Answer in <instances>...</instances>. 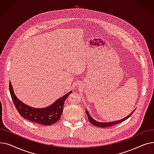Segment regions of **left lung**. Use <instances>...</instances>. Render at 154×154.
I'll return each mask as SVG.
<instances>
[{
	"label": "left lung",
	"instance_id": "1",
	"mask_svg": "<svg viewBox=\"0 0 154 154\" xmlns=\"http://www.w3.org/2000/svg\"><path fill=\"white\" fill-rule=\"evenodd\" d=\"M135 109H134L130 114H129L128 116L125 117V118L122 119H120L119 120H115V121H112V122H99L98 120H96L95 119H94L89 114V112H88L87 110V109H85V112H86V114L87 116L88 117V119L89 120V122L93 124L94 125L96 126V127H102V128H107V127H112L114 125L120 124L121 122H122L123 121H124L125 120H126L127 119H128V117H130L133 114V112L135 110Z\"/></svg>",
	"mask_w": 154,
	"mask_h": 154
}]
</instances>
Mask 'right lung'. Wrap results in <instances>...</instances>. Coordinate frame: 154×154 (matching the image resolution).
<instances>
[{
	"mask_svg": "<svg viewBox=\"0 0 154 154\" xmlns=\"http://www.w3.org/2000/svg\"><path fill=\"white\" fill-rule=\"evenodd\" d=\"M9 83L11 97L20 115L30 122L42 125H51L59 120L63 112L65 100L72 93V91L68 92L49 106L44 108H35L20 100L14 92L11 81Z\"/></svg>",
	"mask_w": 154,
	"mask_h": 154,
	"instance_id": "1",
	"label": "right lung"
}]
</instances>
